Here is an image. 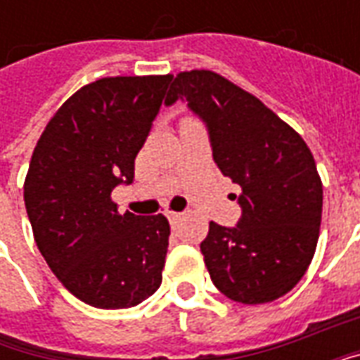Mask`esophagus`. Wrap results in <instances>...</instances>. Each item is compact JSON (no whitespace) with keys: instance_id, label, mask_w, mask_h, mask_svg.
Wrapping results in <instances>:
<instances>
[{"instance_id":"obj_1","label":"esophagus","mask_w":360,"mask_h":360,"mask_svg":"<svg viewBox=\"0 0 360 360\" xmlns=\"http://www.w3.org/2000/svg\"><path fill=\"white\" fill-rule=\"evenodd\" d=\"M165 216H167V219H169V224H172V226H175V224L181 219L179 212H167Z\"/></svg>"}]
</instances>
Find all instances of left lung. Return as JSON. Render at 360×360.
I'll list each match as a JSON object with an SVG mask.
<instances>
[{"instance_id": "left-lung-1", "label": "left lung", "mask_w": 360, "mask_h": 360, "mask_svg": "<svg viewBox=\"0 0 360 360\" xmlns=\"http://www.w3.org/2000/svg\"><path fill=\"white\" fill-rule=\"evenodd\" d=\"M177 100L206 125L214 162L243 191L237 226L210 221L200 243L212 281L243 304L276 301L316 250L322 181L314 158L301 134L221 75L179 73L165 105Z\"/></svg>"}]
</instances>
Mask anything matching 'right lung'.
Masks as SVG:
<instances>
[{
	"label": "right lung",
	"instance_id": "add662e5",
	"mask_svg": "<svg viewBox=\"0 0 360 360\" xmlns=\"http://www.w3.org/2000/svg\"><path fill=\"white\" fill-rule=\"evenodd\" d=\"M172 75L110 77L67 100L44 129L25 179L34 241L71 293L96 309H129L156 291L169 245L162 214H119Z\"/></svg>",
	"mask_w": 360,
	"mask_h": 360
}]
</instances>
